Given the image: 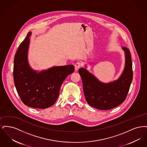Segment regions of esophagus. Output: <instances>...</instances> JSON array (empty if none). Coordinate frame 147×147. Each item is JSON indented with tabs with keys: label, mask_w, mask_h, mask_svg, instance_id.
I'll use <instances>...</instances> for the list:
<instances>
[{
	"label": "esophagus",
	"mask_w": 147,
	"mask_h": 147,
	"mask_svg": "<svg viewBox=\"0 0 147 147\" xmlns=\"http://www.w3.org/2000/svg\"><path fill=\"white\" fill-rule=\"evenodd\" d=\"M82 66V63H80V62H77L75 65H74V67H75V70L77 71L78 70L80 67Z\"/></svg>",
	"instance_id": "1"
}]
</instances>
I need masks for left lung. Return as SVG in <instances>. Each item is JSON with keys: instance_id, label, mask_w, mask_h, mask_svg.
Returning a JSON list of instances; mask_svg holds the SVG:
<instances>
[{"instance_id": "8db88e82", "label": "left lung", "mask_w": 147, "mask_h": 147, "mask_svg": "<svg viewBox=\"0 0 147 147\" xmlns=\"http://www.w3.org/2000/svg\"><path fill=\"white\" fill-rule=\"evenodd\" d=\"M122 49L125 53V66L117 80L105 83L84 68L78 70L85 99L89 105L95 109L110 110L121 104L126 99L133 79L132 62L129 49L125 47Z\"/></svg>"}]
</instances>
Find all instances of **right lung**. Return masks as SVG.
I'll return each instance as SVG.
<instances>
[{
    "label": "right lung",
    "instance_id": "add662e5",
    "mask_svg": "<svg viewBox=\"0 0 147 147\" xmlns=\"http://www.w3.org/2000/svg\"><path fill=\"white\" fill-rule=\"evenodd\" d=\"M29 32L19 46L14 57V84L22 102L28 107L44 109L52 106L68 76L74 72L73 65L56 66L38 71L28 64Z\"/></svg>",
    "mask_w": 147,
    "mask_h": 147
}]
</instances>
